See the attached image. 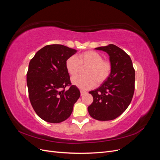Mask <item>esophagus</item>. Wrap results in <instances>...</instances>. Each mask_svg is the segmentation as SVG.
<instances>
[{
	"mask_svg": "<svg viewBox=\"0 0 160 160\" xmlns=\"http://www.w3.org/2000/svg\"><path fill=\"white\" fill-rule=\"evenodd\" d=\"M80 93H81V95L83 96V95L86 93V92L84 91H81H81H80Z\"/></svg>",
	"mask_w": 160,
	"mask_h": 160,
	"instance_id": "esophagus-1",
	"label": "esophagus"
}]
</instances>
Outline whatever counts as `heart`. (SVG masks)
I'll return each mask as SVG.
<instances>
[{
    "instance_id": "heart-1",
    "label": "heart",
    "mask_w": 160,
    "mask_h": 160,
    "mask_svg": "<svg viewBox=\"0 0 160 160\" xmlns=\"http://www.w3.org/2000/svg\"><path fill=\"white\" fill-rule=\"evenodd\" d=\"M82 67H88L84 76L72 77V83L82 90H88L98 83H102L108 79L111 71V65L107 60H103L99 52L88 51L79 54L78 57L71 56L66 60L65 67L68 73L75 76Z\"/></svg>"
}]
</instances>
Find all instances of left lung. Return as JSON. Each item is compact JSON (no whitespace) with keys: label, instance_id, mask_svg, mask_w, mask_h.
<instances>
[{"label":"left lung","instance_id":"obj_1","mask_svg":"<svg viewBox=\"0 0 160 160\" xmlns=\"http://www.w3.org/2000/svg\"><path fill=\"white\" fill-rule=\"evenodd\" d=\"M95 49L109 55L111 71L99 88L89 91L93 101L88 107V111L97 120H113L122 115L132 101L135 89V70L130 57L116 45L110 44Z\"/></svg>","mask_w":160,"mask_h":160}]
</instances>
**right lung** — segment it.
<instances>
[{"label":"right lung","mask_w":160,"mask_h":160,"mask_svg":"<svg viewBox=\"0 0 160 160\" xmlns=\"http://www.w3.org/2000/svg\"><path fill=\"white\" fill-rule=\"evenodd\" d=\"M77 50L62 45H49L38 51L28 65L27 84L32 108L47 122L61 123L69 118L80 91L71 85L65 67ZM70 86L69 90L64 89Z\"/></svg>","instance_id":"1"}]
</instances>
